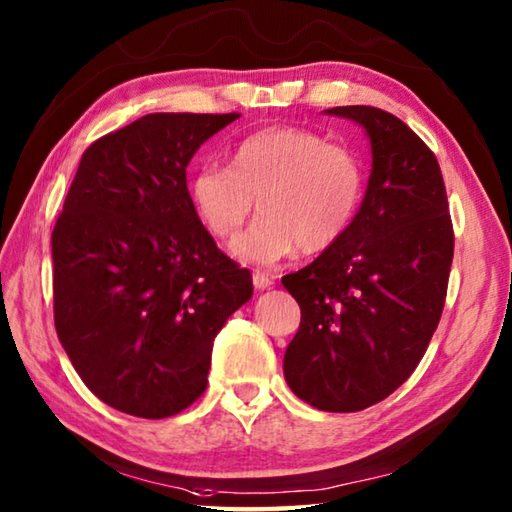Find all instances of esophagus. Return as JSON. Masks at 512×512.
Segmentation results:
<instances>
[{
  "mask_svg": "<svg viewBox=\"0 0 512 512\" xmlns=\"http://www.w3.org/2000/svg\"><path fill=\"white\" fill-rule=\"evenodd\" d=\"M253 284H255L257 291H266V288H271L275 284V280H273V277L264 275V273H255L253 275Z\"/></svg>",
  "mask_w": 512,
  "mask_h": 512,
  "instance_id": "34e87169",
  "label": "esophagus"
}]
</instances>
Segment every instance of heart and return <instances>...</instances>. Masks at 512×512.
I'll list each match as a JSON object with an SVG mask.
<instances>
[{
    "label": "heart",
    "instance_id": "b5f03b06",
    "mask_svg": "<svg viewBox=\"0 0 512 512\" xmlns=\"http://www.w3.org/2000/svg\"><path fill=\"white\" fill-rule=\"evenodd\" d=\"M365 170L356 154L302 127H268L241 141L230 167L203 165L190 199L212 237L230 239L259 199L264 212L232 244L244 264L275 266L295 253H320L347 235L356 219Z\"/></svg>",
    "mask_w": 512,
    "mask_h": 512
}]
</instances>
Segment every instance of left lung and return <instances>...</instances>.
Instances as JSON below:
<instances>
[{
  "instance_id": "obj_1",
  "label": "left lung",
  "mask_w": 512,
  "mask_h": 512,
  "mask_svg": "<svg viewBox=\"0 0 512 512\" xmlns=\"http://www.w3.org/2000/svg\"><path fill=\"white\" fill-rule=\"evenodd\" d=\"M369 136L371 174L347 235L282 284L302 320L284 378L322 412H360L412 376L441 320L454 232L441 167L401 118L327 109Z\"/></svg>"
}]
</instances>
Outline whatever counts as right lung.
<instances>
[{"mask_svg":"<svg viewBox=\"0 0 512 512\" xmlns=\"http://www.w3.org/2000/svg\"><path fill=\"white\" fill-rule=\"evenodd\" d=\"M239 114H147L82 154L51 235L53 315L91 392L165 418L206 392L212 342L253 297L192 206L185 167Z\"/></svg>","mask_w":512,"mask_h":512,"instance_id":"right-lung-1","label":"right lung"}]
</instances>
